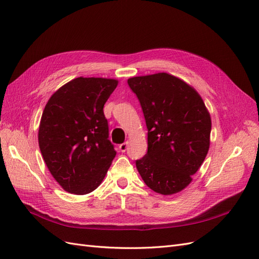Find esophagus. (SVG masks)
Segmentation results:
<instances>
[{
    "label": "esophagus",
    "instance_id": "esophagus-1",
    "mask_svg": "<svg viewBox=\"0 0 259 259\" xmlns=\"http://www.w3.org/2000/svg\"><path fill=\"white\" fill-rule=\"evenodd\" d=\"M127 142L126 143H123V144H121L120 146H119V149H120V151H122V152H125L126 151V149H127Z\"/></svg>",
    "mask_w": 259,
    "mask_h": 259
}]
</instances>
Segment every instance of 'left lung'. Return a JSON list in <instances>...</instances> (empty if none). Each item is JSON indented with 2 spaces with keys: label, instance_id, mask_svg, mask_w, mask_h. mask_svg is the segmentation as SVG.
<instances>
[{
  "label": "left lung",
  "instance_id": "left-lung-1",
  "mask_svg": "<svg viewBox=\"0 0 259 259\" xmlns=\"http://www.w3.org/2000/svg\"><path fill=\"white\" fill-rule=\"evenodd\" d=\"M142 105L148 128V152L136 161L145 184L171 195L192 182L209 149L211 120L200 94L166 72L127 80Z\"/></svg>",
  "mask_w": 259,
  "mask_h": 259
}]
</instances>
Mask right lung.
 Listing matches in <instances>:
<instances>
[{"label":"right lung","instance_id":"right-lung-1","mask_svg":"<svg viewBox=\"0 0 259 259\" xmlns=\"http://www.w3.org/2000/svg\"><path fill=\"white\" fill-rule=\"evenodd\" d=\"M117 84L107 77H75L44 108L38 146L52 176L69 193L95 190L114 159L103 109Z\"/></svg>","mask_w":259,"mask_h":259}]
</instances>
